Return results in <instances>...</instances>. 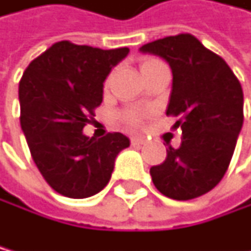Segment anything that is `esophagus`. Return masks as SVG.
I'll use <instances>...</instances> for the list:
<instances>
[{
  "label": "esophagus",
  "mask_w": 251,
  "mask_h": 251,
  "mask_svg": "<svg viewBox=\"0 0 251 251\" xmlns=\"http://www.w3.org/2000/svg\"><path fill=\"white\" fill-rule=\"evenodd\" d=\"M130 143H132L133 146H140V144L144 143V140H143L141 136H132V138H130Z\"/></svg>",
  "instance_id": "obj_1"
}]
</instances>
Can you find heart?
Wrapping results in <instances>:
<instances>
[{"instance_id": "b5f03b06", "label": "heart", "mask_w": 251, "mask_h": 251, "mask_svg": "<svg viewBox=\"0 0 251 251\" xmlns=\"http://www.w3.org/2000/svg\"><path fill=\"white\" fill-rule=\"evenodd\" d=\"M156 63H160L158 60H153V59H147L141 63V71L146 70V68H149V66H153ZM141 119H143V115L141 113H138V111H130V113H127L124 116V121L128 124V126H138L141 123Z\"/></svg>"}]
</instances>
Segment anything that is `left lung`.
<instances>
[{
    "label": "left lung",
    "mask_w": 251,
    "mask_h": 251,
    "mask_svg": "<svg viewBox=\"0 0 251 251\" xmlns=\"http://www.w3.org/2000/svg\"><path fill=\"white\" fill-rule=\"evenodd\" d=\"M143 54L164 59L172 70L166 115L180 116L181 144L151 168L155 188L174 200L206 194L222 180L244 123L242 87L226 62L191 34L155 40Z\"/></svg>",
    "instance_id": "8db88e82"
}]
</instances>
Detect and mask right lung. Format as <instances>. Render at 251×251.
Masks as SVG:
<instances>
[{"label": "right lung", "mask_w": 251, "mask_h": 251, "mask_svg": "<svg viewBox=\"0 0 251 251\" xmlns=\"http://www.w3.org/2000/svg\"><path fill=\"white\" fill-rule=\"evenodd\" d=\"M128 48L54 43L29 63L20 80V124L40 174L65 197L98 194L110 181L118 153L130 146L119 132L96 140L83 127L100 105L111 68Z\"/></svg>", "instance_id": "add662e5"}]
</instances>
